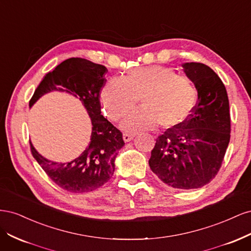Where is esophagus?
Returning a JSON list of instances; mask_svg holds the SVG:
<instances>
[{
	"label": "esophagus",
	"instance_id": "obj_1",
	"mask_svg": "<svg viewBox=\"0 0 251 251\" xmlns=\"http://www.w3.org/2000/svg\"><path fill=\"white\" fill-rule=\"evenodd\" d=\"M124 140H125V142H128V141H131L134 137H135V134H130V133H125L124 134Z\"/></svg>",
	"mask_w": 251,
	"mask_h": 251
}]
</instances>
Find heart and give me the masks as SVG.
Instances as JSON below:
<instances>
[{
    "instance_id": "1",
    "label": "heart",
    "mask_w": 251,
    "mask_h": 251,
    "mask_svg": "<svg viewBox=\"0 0 251 251\" xmlns=\"http://www.w3.org/2000/svg\"><path fill=\"white\" fill-rule=\"evenodd\" d=\"M140 100L143 107L126 115L121 127L128 132L149 130L160 124L178 126L191 115L197 88L186 75L159 65L134 68L124 77H113L100 91V102L112 120H119Z\"/></svg>"
}]
</instances>
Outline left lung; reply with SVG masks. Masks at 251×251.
I'll return each mask as SVG.
<instances>
[{
	"instance_id": "left-lung-1",
	"label": "left lung",
	"mask_w": 251,
	"mask_h": 251,
	"mask_svg": "<svg viewBox=\"0 0 251 251\" xmlns=\"http://www.w3.org/2000/svg\"><path fill=\"white\" fill-rule=\"evenodd\" d=\"M198 92L189 117L156 139L150 168L174 188H200L216 177L230 140L229 101L217 73L201 63L182 65Z\"/></svg>"
}]
</instances>
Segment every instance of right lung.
Returning <instances> with one entry per match:
<instances>
[{"label":"right lung","mask_w":251,"mask_h":251,"mask_svg":"<svg viewBox=\"0 0 251 251\" xmlns=\"http://www.w3.org/2000/svg\"><path fill=\"white\" fill-rule=\"evenodd\" d=\"M107 72L104 66L88 59L68 58L45 75L29 101V107H32L43 95L52 91L66 92L78 98L91 118L92 133L89 146L70 162L48 160L30 142L35 160L50 179L67 192H92L107 183L115 171L118 151L125 146L123 133L101 115L100 95L107 81Z\"/></svg>","instance_id":"1"}]
</instances>
